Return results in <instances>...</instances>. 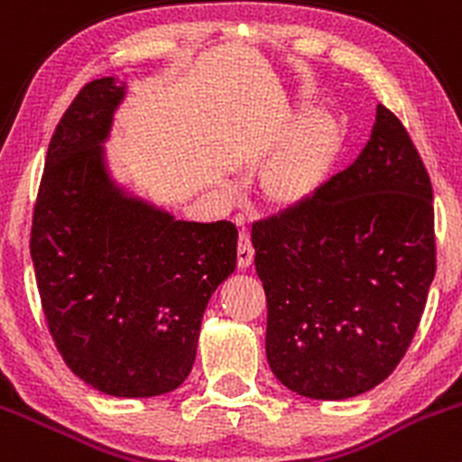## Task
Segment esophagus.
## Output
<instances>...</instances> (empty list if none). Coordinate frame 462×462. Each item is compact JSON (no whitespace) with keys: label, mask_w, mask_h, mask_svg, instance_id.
Returning <instances> with one entry per match:
<instances>
[{"label":"esophagus","mask_w":462,"mask_h":462,"mask_svg":"<svg viewBox=\"0 0 462 462\" xmlns=\"http://www.w3.org/2000/svg\"><path fill=\"white\" fill-rule=\"evenodd\" d=\"M236 261H239V268L244 270L247 265H252L254 261V247H252L250 235L245 230H241L239 235V245H236Z\"/></svg>","instance_id":"esophagus-1"}]
</instances>
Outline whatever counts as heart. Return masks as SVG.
<instances>
[{
  "mask_svg": "<svg viewBox=\"0 0 462 462\" xmlns=\"http://www.w3.org/2000/svg\"><path fill=\"white\" fill-rule=\"evenodd\" d=\"M343 150V128L329 110H308L261 172V190L279 208L312 201L332 179Z\"/></svg>",
  "mask_w": 462,
  "mask_h": 462,
  "instance_id": "obj_1",
  "label": "heart"
}]
</instances>
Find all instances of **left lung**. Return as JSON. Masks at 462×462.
<instances>
[{
  "label": "left lung",
  "mask_w": 462,
  "mask_h": 462,
  "mask_svg": "<svg viewBox=\"0 0 462 462\" xmlns=\"http://www.w3.org/2000/svg\"><path fill=\"white\" fill-rule=\"evenodd\" d=\"M434 194L385 106L370 142L312 201L252 226L268 299L265 354L288 390L343 401L405 356L436 272Z\"/></svg>",
  "instance_id": "obj_1"
}]
</instances>
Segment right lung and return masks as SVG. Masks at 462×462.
<instances>
[{
    "label": "right lung",
    "instance_id": "1",
    "mask_svg": "<svg viewBox=\"0 0 462 462\" xmlns=\"http://www.w3.org/2000/svg\"><path fill=\"white\" fill-rule=\"evenodd\" d=\"M125 97L90 81L57 124L32 212L31 256L48 329L84 383L119 398L177 390L201 319L236 268V226L177 221L116 186L104 142Z\"/></svg>",
    "mask_w": 462,
    "mask_h": 462
}]
</instances>
